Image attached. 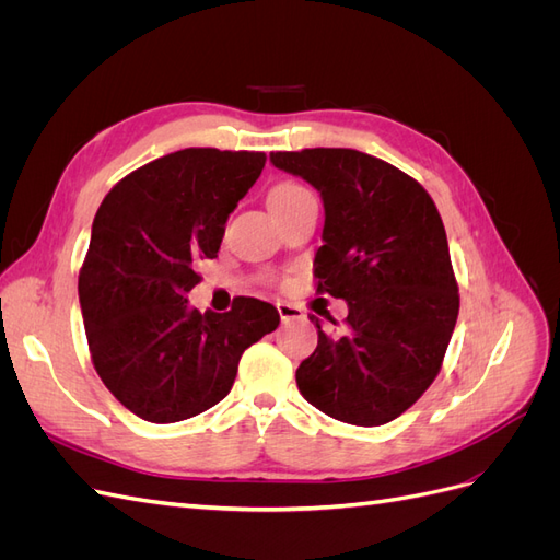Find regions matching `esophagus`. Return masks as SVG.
I'll return each instance as SVG.
<instances>
[{
	"label": "esophagus",
	"instance_id": "obj_1",
	"mask_svg": "<svg viewBox=\"0 0 560 560\" xmlns=\"http://www.w3.org/2000/svg\"><path fill=\"white\" fill-rule=\"evenodd\" d=\"M278 313H280V319L282 322H290V319H296L303 315V311L299 306H294V303H287V301H278Z\"/></svg>",
	"mask_w": 560,
	"mask_h": 560
}]
</instances>
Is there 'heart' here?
Wrapping results in <instances>:
<instances>
[{
  "label": "heart",
  "mask_w": 560,
  "mask_h": 560,
  "mask_svg": "<svg viewBox=\"0 0 560 560\" xmlns=\"http://www.w3.org/2000/svg\"><path fill=\"white\" fill-rule=\"evenodd\" d=\"M301 191H306V189H303V186H299V184L284 182V184H278V186H273V189H270L268 202H278V200H284V198H292V196H296Z\"/></svg>",
  "instance_id": "obj_1"
}]
</instances>
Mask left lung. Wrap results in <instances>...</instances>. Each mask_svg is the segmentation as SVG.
I'll return each instance as SVG.
<instances>
[{
	"label": "left lung",
	"instance_id": "8db88e82",
	"mask_svg": "<svg viewBox=\"0 0 560 560\" xmlns=\"http://www.w3.org/2000/svg\"><path fill=\"white\" fill-rule=\"evenodd\" d=\"M270 163L319 191L317 292L348 303L338 331L311 315L317 348L296 369L299 393L350 425H385L432 385L455 329L460 296L442 217L413 177L362 151H273Z\"/></svg>",
	"mask_w": 560,
	"mask_h": 560
}]
</instances>
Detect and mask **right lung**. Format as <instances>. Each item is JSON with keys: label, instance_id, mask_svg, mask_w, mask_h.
Listing matches in <instances>:
<instances>
[{"label": "right lung", "instance_id": "right-lung-1", "mask_svg": "<svg viewBox=\"0 0 560 560\" xmlns=\"http://www.w3.org/2000/svg\"><path fill=\"white\" fill-rule=\"evenodd\" d=\"M264 151L182 149L118 182L100 206L79 273L97 376L128 411L179 422L222 401L243 352L278 329L266 301L198 313L194 266L214 259L226 219L259 179Z\"/></svg>", "mask_w": 560, "mask_h": 560}]
</instances>
